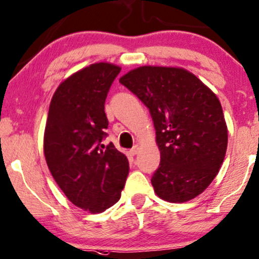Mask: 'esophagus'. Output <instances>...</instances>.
Returning a JSON list of instances; mask_svg holds the SVG:
<instances>
[{
    "instance_id": "34e87169",
    "label": "esophagus",
    "mask_w": 259,
    "mask_h": 259,
    "mask_svg": "<svg viewBox=\"0 0 259 259\" xmlns=\"http://www.w3.org/2000/svg\"><path fill=\"white\" fill-rule=\"evenodd\" d=\"M138 152H139V146H138V145L133 146L132 149L130 150V153H131V156H136V154H138Z\"/></svg>"
}]
</instances>
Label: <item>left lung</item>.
Returning <instances> with one entry per match:
<instances>
[{"mask_svg":"<svg viewBox=\"0 0 259 259\" xmlns=\"http://www.w3.org/2000/svg\"><path fill=\"white\" fill-rule=\"evenodd\" d=\"M150 110L160 163L151 183L160 199L186 202L217 176L227 149V127L215 94L179 68L142 66L120 78Z\"/></svg>","mask_w":259,"mask_h":259,"instance_id":"1","label":"left lung"}]
</instances>
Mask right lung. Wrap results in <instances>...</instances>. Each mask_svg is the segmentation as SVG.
Masks as SVG:
<instances>
[{
	"mask_svg": "<svg viewBox=\"0 0 259 259\" xmlns=\"http://www.w3.org/2000/svg\"><path fill=\"white\" fill-rule=\"evenodd\" d=\"M120 71L97 63L73 73L56 90L46 121L44 152L53 179L75 206L92 213L120 200L130 170L125 154L102 144L105 102Z\"/></svg>",
	"mask_w": 259,
	"mask_h": 259,
	"instance_id": "add662e5",
	"label": "right lung"
}]
</instances>
